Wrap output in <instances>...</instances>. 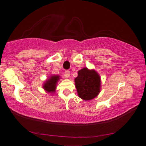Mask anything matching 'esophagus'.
Here are the masks:
<instances>
[{"label": "esophagus", "instance_id": "1", "mask_svg": "<svg viewBox=\"0 0 146 146\" xmlns=\"http://www.w3.org/2000/svg\"><path fill=\"white\" fill-rule=\"evenodd\" d=\"M65 75H66V77H67V78L70 77V71H68V70L65 71Z\"/></svg>", "mask_w": 146, "mask_h": 146}]
</instances>
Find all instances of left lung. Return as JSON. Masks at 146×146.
<instances>
[{
    "label": "left lung",
    "mask_w": 146,
    "mask_h": 146,
    "mask_svg": "<svg viewBox=\"0 0 146 146\" xmlns=\"http://www.w3.org/2000/svg\"><path fill=\"white\" fill-rule=\"evenodd\" d=\"M75 82L78 97L84 100L93 99L100 91V76L94 70L84 68L79 70Z\"/></svg>",
    "instance_id": "8db88e82"
}]
</instances>
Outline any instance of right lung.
Here are the masks:
<instances>
[{
	"label": "right lung",
	"mask_w": 146,
	"mask_h": 146,
	"mask_svg": "<svg viewBox=\"0 0 146 146\" xmlns=\"http://www.w3.org/2000/svg\"><path fill=\"white\" fill-rule=\"evenodd\" d=\"M60 79V76L58 75H51L49 78L44 82L43 88L44 90L48 93H55L56 87V84Z\"/></svg>",
	"instance_id": "1"
}]
</instances>
